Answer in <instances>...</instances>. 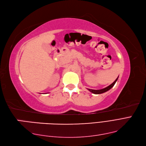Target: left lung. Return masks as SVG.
Here are the masks:
<instances>
[{
    "instance_id": "8db88e82",
    "label": "left lung",
    "mask_w": 146,
    "mask_h": 146,
    "mask_svg": "<svg viewBox=\"0 0 146 146\" xmlns=\"http://www.w3.org/2000/svg\"><path fill=\"white\" fill-rule=\"evenodd\" d=\"M118 77L114 82H113L111 85H110L109 86L106 87H105L104 88H103V89H100V90H93V89H90V88H87V89L89 90L90 92H92V93H93L94 94H100L105 93V92L108 91L110 89H111V88L113 86H114V85L116 82V81H117V80H118Z\"/></svg>"
}]
</instances>
